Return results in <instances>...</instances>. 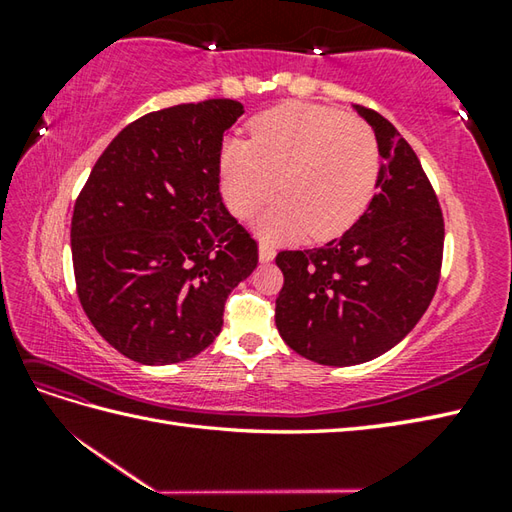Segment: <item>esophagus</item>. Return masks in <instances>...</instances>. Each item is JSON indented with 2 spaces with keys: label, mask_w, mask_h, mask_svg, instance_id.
Instances as JSON below:
<instances>
[{
  "label": "esophagus",
  "mask_w": 512,
  "mask_h": 512,
  "mask_svg": "<svg viewBox=\"0 0 512 512\" xmlns=\"http://www.w3.org/2000/svg\"><path fill=\"white\" fill-rule=\"evenodd\" d=\"M273 259H275V248L270 246L266 239H262V242H259V262L268 264V262H273Z\"/></svg>",
  "instance_id": "obj_1"
}]
</instances>
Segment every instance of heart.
<instances>
[{
  "label": "heart",
  "mask_w": 512,
  "mask_h": 512,
  "mask_svg": "<svg viewBox=\"0 0 512 512\" xmlns=\"http://www.w3.org/2000/svg\"><path fill=\"white\" fill-rule=\"evenodd\" d=\"M383 154L361 118L330 107L292 103L259 116L248 140H226L220 182L226 206L253 217L279 189L262 222L266 239L308 231L325 239L347 231L372 202Z\"/></svg>",
  "instance_id": "1"
}]
</instances>
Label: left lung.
Segmentation results:
<instances>
[{
  "mask_svg": "<svg viewBox=\"0 0 512 512\" xmlns=\"http://www.w3.org/2000/svg\"><path fill=\"white\" fill-rule=\"evenodd\" d=\"M356 112L380 143L378 191L356 224L325 246L281 250L275 323L319 365L367 363L400 343L436 295L444 220L416 151L369 107Z\"/></svg>",
  "mask_w": 512,
  "mask_h": 512,
  "instance_id": "left-lung-1",
  "label": "left lung"
}]
</instances>
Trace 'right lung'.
Here are the masks:
<instances>
[{"label":"right lung","mask_w":512,"mask_h":512,"mask_svg":"<svg viewBox=\"0 0 512 512\" xmlns=\"http://www.w3.org/2000/svg\"><path fill=\"white\" fill-rule=\"evenodd\" d=\"M244 114L231 99L140 116L96 160L74 202L76 295L103 339L143 365L206 350L257 242L220 193L222 138Z\"/></svg>","instance_id":"right-lung-1"}]
</instances>
